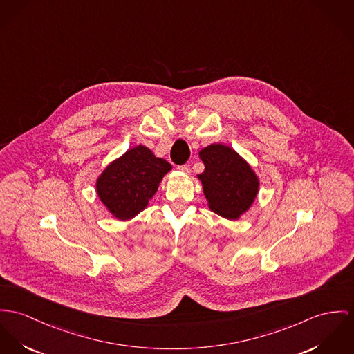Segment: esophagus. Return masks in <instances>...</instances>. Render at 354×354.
Here are the masks:
<instances>
[{
	"label": "esophagus",
	"mask_w": 354,
	"mask_h": 354,
	"mask_svg": "<svg viewBox=\"0 0 354 354\" xmlns=\"http://www.w3.org/2000/svg\"><path fill=\"white\" fill-rule=\"evenodd\" d=\"M178 168H179V171H182V172H185V174H190L191 172L190 165H187V164H185V165H179Z\"/></svg>",
	"instance_id": "1"
}]
</instances>
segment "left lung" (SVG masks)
Instances as JSON below:
<instances>
[{"mask_svg":"<svg viewBox=\"0 0 354 354\" xmlns=\"http://www.w3.org/2000/svg\"><path fill=\"white\" fill-rule=\"evenodd\" d=\"M199 159L205 171L196 178L202 183L209 209L221 217L239 219L259 194L257 174L233 148L219 142L202 148Z\"/></svg>","mask_w":354,"mask_h":354,"instance_id":"left-lung-1","label":"left lung"}]
</instances>
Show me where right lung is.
Wrapping results in <instances>:
<instances>
[{"mask_svg": "<svg viewBox=\"0 0 354 354\" xmlns=\"http://www.w3.org/2000/svg\"><path fill=\"white\" fill-rule=\"evenodd\" d=\"M171 169L165 159L140 144L105 167L95 180V191L113 217L128 221L148 206Z\"/></svg>", "mask_w": 354, "mask_h": 354, "instance_id": "obj_1", "label": "right lung"}]
</instances>
